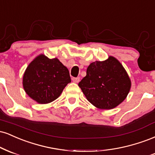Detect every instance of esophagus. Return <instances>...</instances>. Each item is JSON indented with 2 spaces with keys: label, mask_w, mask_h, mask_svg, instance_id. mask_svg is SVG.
Wrapping results in <instances>:
<instances>
[{
  "label": "esophagus",
  "mask_w": 155,
  "mask_h": 155,
  "mask_svg": "<svg viewBox=\"0 0 155 155\" xmlns=\"http://www.w3.org/2000/svg\"><path fill=\"white\" fill-rule=\"evenodd\" d=\"M72 81L74 83H78L80 81V78H72Z\"/></svg>",
  "instance_id": "34e87169"
}]
</instances>
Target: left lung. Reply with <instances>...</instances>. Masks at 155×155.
I'll list each match as a JSON object with an SVG mask.
<instances>
[{"label": "left lung", "mask_w": 155, "mask_h": 155, "mask_svg": "<svg viewBox=\"0 0 155 155\" xmlns=\"http://www.w3.org/2000/svg\"><path fill=\"white\" fill-rule=\"evenodd\" d=\"M78 85L94 106L110 110L124 101L131 83L123 65L110 56L106 61L91 64L87 68L86 76Z\"/></svg>", "instance_id": "1"}]
</instances>
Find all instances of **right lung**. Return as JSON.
Segmentation results:
<instances>
[{
    "label": "right lung",
    "instance_id": "1",
    "mask_svg": "<svg viewBox=\"0 0 155 155\" xmlns=\"http://www.w3.org/2000/svg\"><path fill=\"white\" fill-rule=\"evenodd\" d=\"M70 82L68 69L56 58L50 59L44 55L35 58L23 76L25 92L40 104H48L57 99Z\"/></svg>",
    "mask_w": 155,
    "mask_h": 155
}]
</instances>
